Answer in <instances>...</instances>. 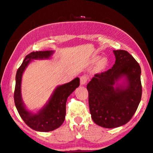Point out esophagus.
<instances>
[{"label":"esophagus","instance_id":"esophagus-1","mask_svg":"<svg viewBox=\"0 0 153 153\" xmlns=\"http://www.w3.org/2000/svg\"><path fill=\"white\" fill-rule=\"evenodd\" d=\"M88 80V76L87 75H83L80 77V83L81 85H85V84L87 83V81Z\"/></svg>","mask_w":153,"mask_h":153}]
</instances>
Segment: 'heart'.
Wrapping results in <instances>:
<instances>
[{"mask_svg": "<svg viewBox=\"0 0 153 153\" xmlns=\"http://www.w3.org/2000/svg\"><path fill=\"white\" fill-rule=\"evenodd\" d=\"M105 61H104V60H101V61H99V65L100 66V67H103V66L105 65Z\"/></svg>", "mask_w": 153, "mask_h": 153, "instance_id": "b5f03b06", "label": "heart"}]
</instances>
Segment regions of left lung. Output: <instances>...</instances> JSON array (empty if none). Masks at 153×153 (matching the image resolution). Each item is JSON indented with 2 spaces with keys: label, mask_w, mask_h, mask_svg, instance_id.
Listing matches in <instances>:
<instances>
[{
  "label": "left lung",
  "mask_w": 153,
  "mask_h": 153,
  "mask_svg": "<svg viewBox=\"0 0 153 153\" xmlns=\"http://www.w3.org/2000/svg\"><path fill=\"white\" fill-rule=\"evenodd\" d=\"M113 52L116 60L112 68L95 74L87 85L92 120L106 128L127 123L135 113L142 94L139 63L127 51ZM121 78L125 80L119 85Z\"/></svg>",
  "instance_id": "left-lung-1"
}]
</instances>
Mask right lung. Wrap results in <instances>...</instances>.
Masks as SVG:
<instances>
[{
    "mask_svg": "<svg viewBox=\"0 0 153 153\" xmlns=\"http://www.w3.org/2000/svg\"><path fill=\"white\" fill-rule=\"evenodd\" d=\"M53 53L54 51L52 50L31 52L25 56L16 74L14 95L15 105L24 122L32 129L39 132L52 131L62 125L65 118L68 97L80 84V79L76 77L69 83L56 87L48 103L36 113H32L26 109L21 97V81L23 72L32 60L49 59Z\"/></svg>",
    "mask_w": 153,
    "mask_h": 153,
    "instance_id": "add662e5",
    "label": "right lung"
}]
</instances>
